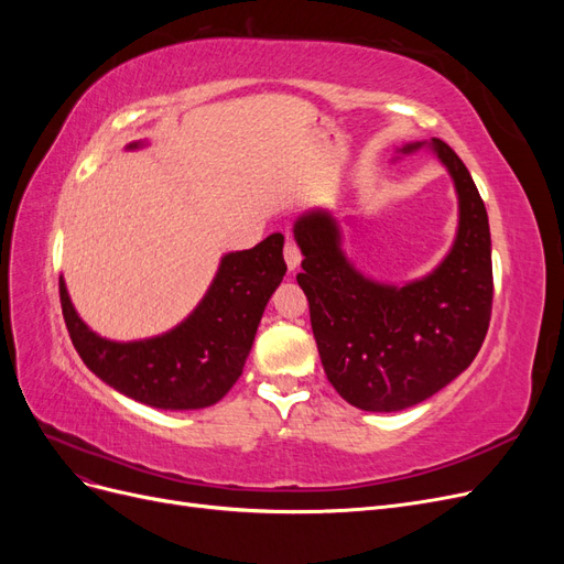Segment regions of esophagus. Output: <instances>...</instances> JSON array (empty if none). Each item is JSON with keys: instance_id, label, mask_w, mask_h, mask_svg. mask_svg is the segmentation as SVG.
<instances>
[{"instance_id": "esophagus-1", "label": "esophagus", "mask_w": 564, "mask_h": 564, "mask_svg": "<svg viewBox=\"0 0 564 564\" xmlns=\"http://www.w3.org/2000/svg\"><path fill=\"white\" fill-rule=\"evenodd\" d=\"M284 261L289 270H296L301 265V249L296 247L294 240H286L284 245Z\"/></svg>"}]
</instances>
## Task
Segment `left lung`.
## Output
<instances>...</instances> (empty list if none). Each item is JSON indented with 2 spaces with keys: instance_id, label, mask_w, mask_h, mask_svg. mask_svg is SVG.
<instances>
[{
  "instance_id": "8db88e82",
  "label": "left lung",
  "mask_w": 564,
  "mask_h": 564,
  "mask_svg": "<svg viewBox=\"0 0 564 564\" xmlns=\"http://www.w3.org/2000/svg\"><path fill=\"white\" fill-rule=\"evenodd\" d=\"M423 143H406L409 155ZM429 148L449 172L458 197L456 240L429 275L404 286L365 278L340 249L329 212L294 224L303 261L296 280L329 383L365 412H400L435 395L466 371L491 317V237L485 202L466 164L440 139Z\"/></svg>"
}]
</instances>
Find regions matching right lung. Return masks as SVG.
I'll use <instances>...</instances> for the list:
<instances>
[{"mask_svg":"<svg viewBox=\"0 0 564 564\" xmlns=\"http://www.w3.org/2000/svg\"><path fill=\"white\" fill-rule=\"evenodd\" d=\"M282 247L284 237L270 235L253 249L226 253L209 292L178 327L129 344L91 332L61 278V308L73 346L100 381L135 402L158 409L212 406L242 377L265 305L286 272Z\"/></svg>","mask_w":564,"mask_h":564,"instance_id":"right-lung-1","label":"right lung"}]
</instances>
